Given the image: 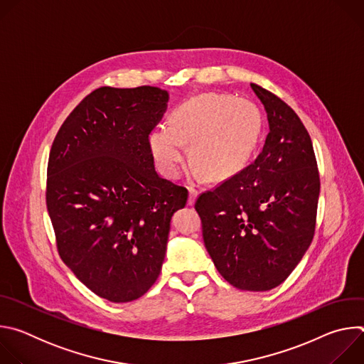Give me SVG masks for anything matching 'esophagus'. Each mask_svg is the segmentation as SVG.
<instances>
[{
  "instance_id": "1",
  "label": "esophagus",
  "mask_w": 364,
  "mask_h": 364,
  "mask_svg": "<svg viewBox=\"0 0 364 364\" xmlns=\"http://www.w3.org/2000/svg\"><path fill=\"white\" fill-rule=\"evenodd\" d=\"M197 196H198V191H197L194 187L190 186V187H188V201H187V203H188L190 205L194 204V200H196Z\"/></svg>"
}]
</instances>
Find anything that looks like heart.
<instances>
[{
  "mask_svg": "<svg viewBox=\"0 0 364 364\" xmlns=\"http://www.w3.org/2000/svg\"><path fill=\"white\" fill-rule=\"evenodd\" d=\"M261 132V115L253 103L228 95H203L180 105L168 128L149 135L155 166L167 177L181 173L186 144L191 161L209 180H223L247 163Z\"/></svg>",
  "mask_w": 364,
  "mask_h": 364,
  "instance_id": "obj_1",
  "label": "heart"
}]
</instances>
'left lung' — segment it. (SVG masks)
<instances>
[{
	"mask_svg": "<svg viewBox=\"0 0 364 364\" xmlns=\"http://www.w3.org/2000/svg\"><path fill=\"white\" fill-rule=\"evenodd\" d=\"M250 86L267 111L265 145L252 164L200 194L194 207L219 274L235 288L269 291L313 242L320 174L298 115L272 92Z\"/></svg>",
	"mask_w": 364,
	"mask_h": 364,
	"instance_id": "8db88e82",
	"label": "left lung"
}]
</instances>
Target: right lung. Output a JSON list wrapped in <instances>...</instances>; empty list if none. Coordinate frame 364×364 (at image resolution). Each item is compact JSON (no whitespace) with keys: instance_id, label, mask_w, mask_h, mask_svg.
Segmentation results:
<instances>
[{"instance_id":"obj_1","label":"right lung","mask_w":364,"mask_h":364,"mask_svg":"<svg viewBox=\"0 0 364 364\" xmlns=\"http://www.w3.org/2000/svg\"><path fill=\"white\" fill-rule=\"evenodd\" d=\"M167 90L103 86L60 127L47 164L46 204L62 261L97 296L129 302L157 281L170 220L187 190L155 171L148 136Z\"/></svg>"}]
</instances>
